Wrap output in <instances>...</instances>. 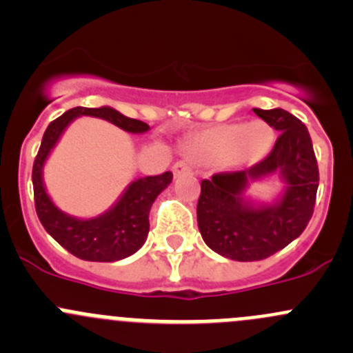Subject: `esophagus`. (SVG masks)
Returning a JSON list of instances; mask_svg holds the SVG:
<instances>
[{"mask_svg": "<svg viewBox=\"0 0 353 353\" xmlns=\"http://www.w3.org/2000/svg\"><path fill=\"white\" fill-rule=\"evenodd\" d=\"M191 170H193V167H191V163L188 162V160H179V162L174 163L172 167L174 177L186 176V174H191Z\"/></svg>", "mask_w": 353, "mask_h": 353, "instance_id": "obj_1", "label": "esophagus"}]
</instances>
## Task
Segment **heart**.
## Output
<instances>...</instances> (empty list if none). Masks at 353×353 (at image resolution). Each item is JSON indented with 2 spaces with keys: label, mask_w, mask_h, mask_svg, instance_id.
<instances>
[{
  "label": "heart",
  "mask_w": 353,
  "mask_h": 353,
  "mask_svg": "<svg viewBox=\"0 0 353 353\" xmlns=\"http://www.w3.org/2000/svg\"><path fill=\"white\" fill-rule=\"evenodd\" d=\"M273 145V130L263 121L230 123L213 126L201 133L194 148L210 160L227 159L232 165H249L258 162Z\"/></svg>",
  "instance_id": "b5f03b06"
}]
</instances>
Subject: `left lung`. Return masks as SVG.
<instances>
[{
	"label": "left lung",
	"instance_id": "8db88e82",
	"mask_svg": "<svg viewBox=\"0 0 353 353\" xmlns=\"http://www.w3.org/2000/svg\"><path fill=\"white\" fill-rule=\"evenodd\" d=\"M280 131L272 154L239 172L201 181L198 229L212 251L234 261H259L297 239L314 212L319 170L309 131L283 109H252ZM279 179L283 191L272 202L247 196L252 182Z\"/></svg>",
	"mask_w": 353,
	"mask_h": 353
}]
</instances>
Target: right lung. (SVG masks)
<instances>
[{
    "mask_svg": "<svg viewBox=\"0 0 353 353\" xmlns=\"http://www.w3.org/2000/svg\"><path fill=\"white\" fill-rule=\"evenodd\" d=\"M80 116L99 117L133 134L147 133V123L131 119L109 105L73 108L52 121L42 137L41 148L32 169V184L37 216L49 236L66 251L85 261L112 263L134 254L145 244L150 230V208L154 201L172 183V172L147 176L131 181L109 210L92 219H80L63 212L48 194L44 184V165L61 140L66 128Z\"/></svg>",
    "mask_w": 353,
    "mask_h": 353,
    "instance_id": "right-lung-1",
    "label": "right lung"
}]
</instances>
